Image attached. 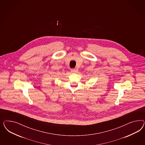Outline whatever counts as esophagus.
<instances>
[{
	"instance_id": "esophagus-1",
	"label": "esophagus",
	"mask_w": 145,
	"mask_h": 145,
	"mask_svg": "<svg viewBox=\"0 0 145 145\" xmlns=\"http://www.w3.org/2000/svg\"><path fill=\"white\" fill-rule=\"evenodd\" d=\"M71 71L72 73H76V72H78V70L77 69H72L71 70Z\"/></svg>"
}]
</instances>
